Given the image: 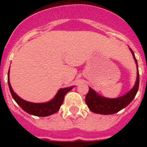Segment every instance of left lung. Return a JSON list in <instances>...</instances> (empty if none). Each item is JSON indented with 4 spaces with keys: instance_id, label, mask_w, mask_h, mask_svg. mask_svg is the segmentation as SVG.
<instances>
[{
    "instance_id": "1",
    "label": "left lung",
    "mask_w": 147,
    "mask_h": 147,
    "mask_svg": "<svg viewBox=\"0 0 147 147\" xmlns=\"http://www.w3.org/2000/svg\"><path fill=\"white\" fill-rule=\"evenodd\" d=\"M130 49L135 62L137 65V80L134 87L125 95L116 98H108L101 96L100 95L96 93L92 88H89V91L87 93L85 97V102L88 105V108L95 113L102 114V115H111L118 113L126 107L132 102L136 96V93L139 87V72L138 67V62L134 52Z\"/></svg>"
}]
</instances>
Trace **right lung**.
I'll return each mask as SVG.
<instances>
[{
    "instance_id": "right-lung-1",
    "label": "right lung",
    "mask_w": 147,
    "mask_h": 147,
    "mask_svg": "<svg viewBox=\"0 0 147 147\" xmlns=\"http://www.w3.org/2000/svg\"><path fill=\"white\" fill-rule=\"evenodd\" d=\"M8 85L9 88L10 92L12 96V98L15 99L19 106L28 113L31 115H36V116H40V117H45L48 115H51L55 113L59 110L60 106L63 103L65 96L67 92H69L74 86L70 88H62L59 90L57 95L55 96L52 100L45 103H32V102H27L25 100L22 99L19 97L11 88L9 82V70L8 72Z\"/></svg>"
}]
</instances>
